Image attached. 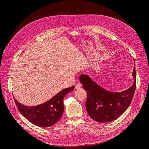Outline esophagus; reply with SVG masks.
<instances>
[{"instance_id":"esophagus-1","label":"esophagus","mask_w":149,"mask_h":149,"mask_svg":"<svg viewBox=\"0 0 149 149\" xmlns=\"http://www.w3.org/2000/svg\"><path fill=\"white\" fill-rule=\"evenodd\" d=\"M80 88H81V84L80 83H76L75 84V89H79Z\"/></svg>"}]
</instances>
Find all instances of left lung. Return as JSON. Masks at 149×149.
Masks as SVG:
<instances>
[{
    "label": "left lung",
    "mask_w": 149,
    "mask_h": 149,
    "mask_svg": "<svg viewBox=\"0 0 149 149\" xmlns=\"http://www.w3.org/2000/svg\"><path fill=\"white\" fill-rule=\"evenodd\" d=\"M134 83L122 92H111L102 88L87 74H82L79 81L87 93L86 108L89 116L98 123L113 121L123 114L130 106L136 87V66L132 72Z\"/></svg>",
    "instance_id": "left-lung-1"
}]
</instances>
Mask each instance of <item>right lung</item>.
Returning a JSON list of instances; mask_svg holds the SVG:
<instances>
[{"label":"right lung","mask_w":149,"mask_h":149,"mask_svg":"<svg viewBox=\"0 0 149 149\" xmlns=\"http://www.w3.org/2000/svg\"><path fill=\"white\" fill-rule=\"evenodd\" d=\"M74 86L60 91L50 100L42 104L28 106L22 104L15 97L14 101L20 113L31 123L38 127H47L56 124L64 111L63 100L68 93L73 91Z\"/></svg>","instance_id":"add662e5"}]
</instances>
